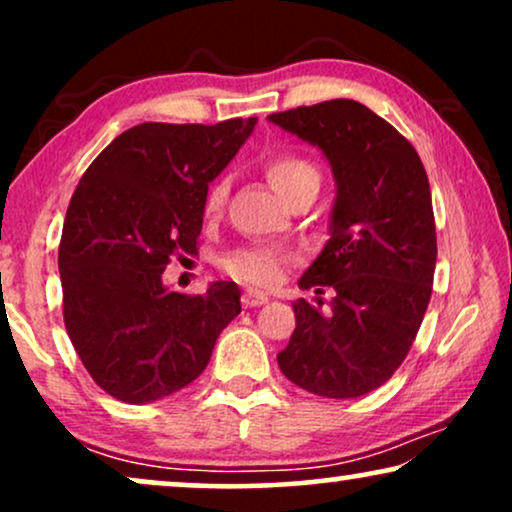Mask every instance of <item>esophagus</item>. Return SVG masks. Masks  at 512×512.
<instances>
[{"label": "esophagus", "mask_w": 512, "mask_h": 512, "mask_svg": "<svg viewBox=\"0 0 512 512\" xmlns=\"http://www.w3.org/2000/svg\"><path fill=\"white\" fill-rule=\"evenodd\" d=\"M268 293H263V291H254V289H247L244 291V296H242V303H244V307H258V305H263V303H268Z\"/></svg>", "instance_id": "1"}]
</instances>
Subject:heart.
I'll return each instance as SVG.
<instances>
[{
    "mask_svg": "<svg viewBox=\"0 0 512 512\" xmlns=\"http://www.w3.org/2000/svg\"><path fill=\"white\" fill-rule=\"evenodd\" d=\"M263 172L272 186L284 195L286 200H291L293 195L303 188H319L321 174L319 167L312 163L305 153L282 149L272 151L268 158L263 160ZM228 184L226 179L212 181V186L207 188L205 202H202V212L205 216H219L226 202ZM296 263V254L286 247H277V244H251V247H242L230 251L223 258L221 265L230 277H235L237 282H244L256 289H270L277 286L286 277L291 265Z\"/></svg>",
    "mask_w": 512,
    "mask_h": 512,
    "instance_id": "1",
    "label": "heart"
}]
</instances>
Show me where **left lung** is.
<instances>
[{
    "label": "left lung",
    "instance_id": "left-lung-1",
    "mask_svg": "<svg viewBox=\"0 0 512 512\" xmlns=\"http://www.w3.org/2000/svg\"><path fill=\"white\" fill-rule=\"evenodd\" d=\"M317 144L338 181L331 240L298 286L319 296L293 305L296 331L277 354L300 389L356 398L382 387L408 356L429 307L436 219L415 146L363 104L328 100L270 114Z\"/></svg>",
    "mask_w": 512,
    "mask_h": 512
}]
</instances>
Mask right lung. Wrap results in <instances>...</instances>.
<instances>
[{
    "label": "right lung",
    "instance_id": "right-lung-1",
    "mask_svg": "<svg viewBox=\"0 0 512 512\" xmlns=\"http://www.w3.org/2000/svg\"><path fill=\"white\" fill-rule=\"evenodd\" d=\"M254 125H135L90 163L69 200L62 317L90 377L118 401L151 403L191 384L242 312L233 282L188 296L167 291L160 275L174 256L198 254L209 181Z\"/></svg>",
    "mask_w": 512,
    "mask_h": 512
}]
</instances>
